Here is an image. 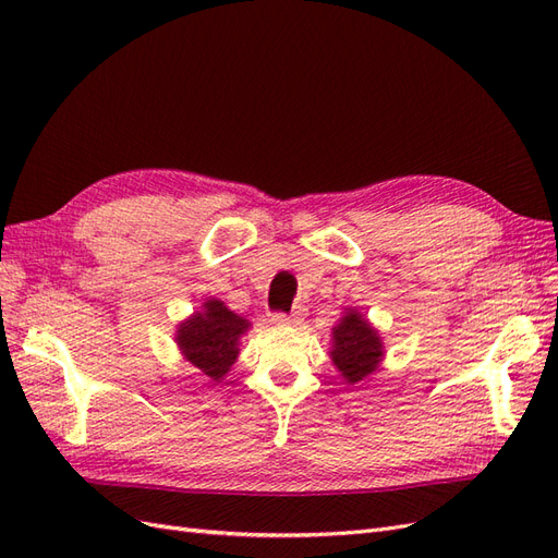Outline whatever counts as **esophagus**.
Returning a JSON list of instances; mask_svg holds the SVG:
<instances>
[{
	"instance_id": "34e87169",
	"label": "esophagus",
	"mask_w": 558,
	"mask_h": 558,
	"mask_svg": "<svg viewBox=\"0 0 558 558\" xmlns=\"http://www.w3.org/2000/svg\"><path fill=\"white\" fill-rule=\"evenodd\" d=\"M300 320H302V312H293V314L279 312V314H272V324H277V326H291V324H300Z\"/></svg>"
}]
</instances>
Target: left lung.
<instances>
[{
  "instance_id": "left-lung-1",
  "label": "left lung",
  "mask_w": 558,
  "mask_h": 558,
  "mask_svg": "<svg viewBox=\"0 0 558 558\" xmlns=\"http://www.w3.org/2000/svg\"><path fill=\"white\" fill-rule=\"evenodd\" d=\"M330 359L340 369L344 384H361L377 373L384 359L379 330L359 310H347L340 324L332 328Z\"/></svg>"
}]
</instances>
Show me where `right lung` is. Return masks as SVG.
<instances>
[{"mask_svg":"<svg viewBox=\"0 0 558 558\" xmlns=\"http://www.w3.org/2000/svg\"><path fill=\"white\" fill-rule=\"evenodd\" d=\"M248 330V320L230 312L221 300H205L199 312L177 328V344L183 359L202 369L209 379L221 381L238 361L240 337Z\"/></svg>","mask_w":558,"mask_h":558,"instance_id":"obj_1","label":"right lung"}]
</instances>
